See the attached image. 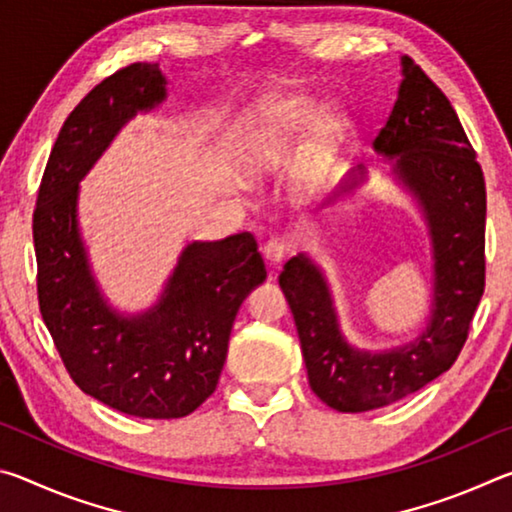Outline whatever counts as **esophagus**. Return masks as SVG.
I'll use <instances>...</instances> for the list:
<instances>
[{"label":"esophagus","instance_id":"esophagus-1","mask_svg":"<svg viewBox=\"0 0 512 512\" xmlns=\"http://www.w3.org/2000/svg\"><path fill=\"white\" fill-rule=\"evenodd\" d=\"M262 253H264V259L268 264L277 266V264H282L284 257H287L289 244H287V241H282V239H271V241H266V244H264Z\"/></svg>","mask_w":512,"mask_h":512}]
</instances>
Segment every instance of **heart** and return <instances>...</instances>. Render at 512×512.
<instances>
[{
    "mask_svg": "<svg viewBox=\"0 0 512 512\" xmlns=\"http://www.w3.org/2000/svg\"><path fill=\"white\" fill-rule=\"evenodd\" d=\"M309 126L302 178L311 183L318 178L329 155L336 151L348 126V115L339 103H325L318 108V101L305 92L282 94L259 101L248 112L244 124V149L248 160H259L266 155L280 153L302 128Z\"/></svg>",
    "mask_w": 512,
    "mask_h": 512,
    "instance_id": "heart-1",
    "label": "heart"
}]
</instances>
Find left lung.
Listing matches in <instances>:
<instances>
[{"mask_svg":"<svg viewBox=\"0 0 512 512\" xmlns=\"http://www.w3.org/2000/svg\"><path fill=\"white\" fill-rule=\"evenodd\" d=\"M391 162V178L418 207L433 259L431 307L411 341L388 350L357 348L343 334L332 287L307 253L280 273L309 386L341 413L381 409L443 375L461 352L485 287V183L452 103L420 65L402 56V83L384 128L372 142ZM368 180L359 167L329 205Z\"/></svg>","mask_w":512,"mask_h":512,"instance_id":"1","label":"left lung"}]
</instances>
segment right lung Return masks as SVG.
<instances>
[{
  "label": "right lung",
  "mask_w": 512,
  "mask_h": 512,
  "mask_svg": "<svg viewBox=\"0 0 512 512\" xmlns=\"http://www.w3.org/2000/svg\"><path fill=\"white\" fill-rule=\"evenodd\" d=\"M167 101L158 63L101 81L65 119L42 176L33 244L42 320L85 395L135 418L196 411L219 384L241 302L266 280L248 232L189 241L155 305L119 311L94 277L79 223L81 180L128 121Z\"/></svg>",
  "instance_id": "obj_1"
}]
</instances>
